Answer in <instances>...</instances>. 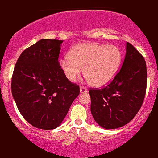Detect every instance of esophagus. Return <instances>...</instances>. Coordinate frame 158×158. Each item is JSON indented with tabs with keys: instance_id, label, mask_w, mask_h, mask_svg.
I'll use <instances>...</instances> for the list:
<instances>
[{
	"instance_id": "1",
	"label": "esophagus",
	"mask_w": 158,
	"mask_h": 158,
	"mask_svg": "<svg viewBox=\"0 0 158 158\" xmlns=\"http://www.w3.org/2000/svg\"><path fill=\"white\" fill-rule=\"evenodd\" d=\"M79 90H80V93H81V94H83V93H86V92H88L87 89H86L85 87H80V89H79Z\"/></svg>"
}]
</instances>
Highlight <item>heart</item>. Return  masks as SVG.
Here are the masks:
<instances>
[{
	"label": "heart",
	"instance_id": "1",
	"mask_svg": "<svg viewBox=\"0 0 158 158\" xmlns=\"http://www.w3.org/2000/svg\"><path fill=\"white\" fill-rule=\"evenodd\" d=\"M122 61V54L114 44L86 43L76 45L69 57L60 60V66L66 78L74 82L83 75L93 87L101 88L109 84L117 75Z\"/></svg>",
	"mask_w": 158,
	"mask_h": 158
}]
</instances>
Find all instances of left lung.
I'll list each match as a JSON object with an SVG mask.
<instances>
[{
  "instance_id": "obj_1",
  "label": "left lung",
  "mask_w": 158,
  "mask_h": 158,
  "mask_svg": "<svg viewBox=\"0 0 158 158\" xmlns=\"http://www.w3.org/2000/svg\"><path fill=\"white\" fill-rule=\"evenodd\" d=\"M146 85L145 58L127 42L123 64L112 82L102 89L89 92L95 122L106 129H117L130 122L142 107Z\"/></svg>"
}]
</instances>
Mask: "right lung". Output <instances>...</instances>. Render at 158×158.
Returning a JSON list of instances; mask_svg holds the SVG:
<instances>
[{"label": "right lung", "instance_id": "1", "mask_svg": "<svg viewBox=\"0 0 158 158\" xmlns=\"http://www.w3.org/2000/svg\"><path fill=\"white\" fill-rule=\"evenodd\" d=\"M60 40L41 39L23 51L14 67L11 91L24 119L41 129L60 125L79 87L66 78L58 61Z\"/></svg>", "mask_w": 158, "mask_h": 158}]
</instances>
